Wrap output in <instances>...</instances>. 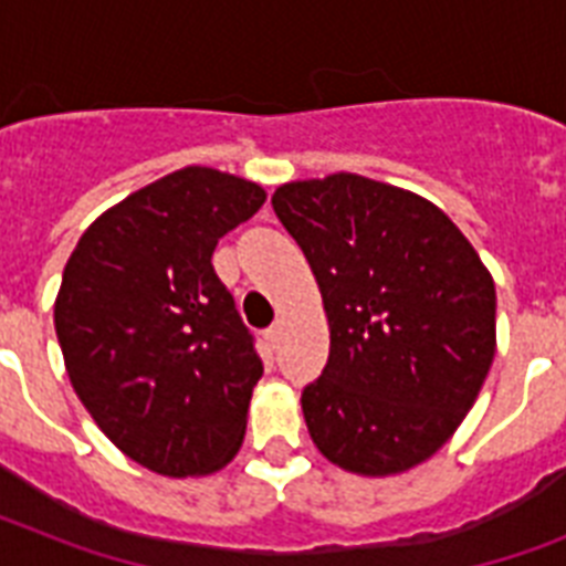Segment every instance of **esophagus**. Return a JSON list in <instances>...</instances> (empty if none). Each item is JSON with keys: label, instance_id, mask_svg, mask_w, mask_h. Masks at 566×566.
I'll list each match as a JSON object with an SVG mask.
<instances>
[{"label": "esophagus", "instance_id": "1", "mask_svg": "<svg viewBox=\"0 0 566 566\" xmlns=\"http://www.w3.org/2000/svg\"><path fill=\"white\" fill-rule=\"evenodd\" d=\"M279 337H282V323H273V326L266 328V340H270V346H275Z\"/></svg>", "mask_w": 566, "mask_h": 566}]
</instances>
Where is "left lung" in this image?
I'll use <instances>...</instances> for the list:
<instances>
[{
    "label": "left lung",
    "instance_id": "8db88e82",
    "mask_svg": "<svg viewBox=\"0 0 566 566\" xmlns=\"http://www.w3.org/2000/svg\"><path fill=\"white\" fill-rule=\"evenodd\" d=\"M273 211L323 293L328 364L302 390L311 440L346 473L396 475L447 443L496 355V287L429 199L355 172L287 181Z\"/></svg>",
    "mask_w": 566,
    "mask_h": 566
}]
</instances>
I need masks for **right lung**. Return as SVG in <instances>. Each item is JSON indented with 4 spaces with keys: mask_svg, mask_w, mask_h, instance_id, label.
I'll use <instances>...</instances> for the list:
<instances>
[{
    "mask_svg": "<svg viewBox=\"0 0 566 566\" xmlns=\"http://www.w3.org/2000/svg\"><path fill=\"white\" fill-rule=\"evenodd\" d=\"M264 199L255 181L185 167L96 217L64 266L66 376L111 443L158 475L217 473L243 443L264 364L211 255Z\"/></svg>",
    "mask_w": 566,
    "mask_h": 566,
    "instance_id": "right-lung-1",
    "label": "right lung"
}]
</instances>
